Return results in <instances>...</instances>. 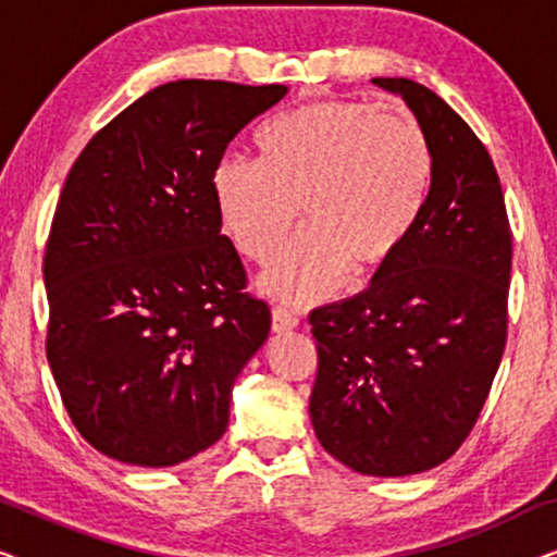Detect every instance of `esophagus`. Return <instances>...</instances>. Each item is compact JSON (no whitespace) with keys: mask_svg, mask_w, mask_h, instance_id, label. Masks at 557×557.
Listing matches in <instances>:
<instances>
[{"mask_svg":"<svg viewBox=\"0 0 557 557\" xmlns=\"http://www.w3.org/2000/svg\"><path fill=\"white\" fill-rule=\"evenodd\" d=\"M271 319H273V332H276V334L288 332V330H294V326H299V317H296L294 311L284 309V307H273L271 309Z\"/></svg>","mask_w":557,"mask_h":557,"instance_id":"esophagus-1","label":"esophagus"}]
</instances>
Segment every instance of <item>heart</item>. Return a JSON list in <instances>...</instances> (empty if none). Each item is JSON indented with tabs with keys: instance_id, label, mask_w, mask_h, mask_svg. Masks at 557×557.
<instances>
[{
	"instance_id": "b5f03b06",
	"label": "heart",
	"mask_w": 557,
	"mask_h": 557,
	"mask_svg": "<svg viewBox=\"0 0 557 557\" xmlns=\"http://www.w3.org/2000/svg\"><path fill=\"white\" fill-rule=\"evenodd\" d=\"M263 162L225 154L212 189L233 246L265 265L309 227L265 276L288 304H314L352 278L385 276L421 225L433 189V149L406 109L319 98L281 113L258 136Z\"/></svg>"
}]
</instances>
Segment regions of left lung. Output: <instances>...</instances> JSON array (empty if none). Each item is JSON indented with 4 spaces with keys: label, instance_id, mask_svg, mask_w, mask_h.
I'll return each mask as SVG.
<instances>
[{
    "label": "left lung",
    "instance_id": "1",
    "mask_svg": "<svg viewBox=\"0 0 557 557\" xmlns=\"http://www.w3.org/2000/svg\"><path fill=\"white\" fill-rule=\"evenodd\" d=\"M400 94L433 149L421 225L385 276L309 314L317 380L309 413L334 459L370 476L421 474L474 429L507 345L512 231L490 151L431 88Z\"/></svg>",
    "mask_w": 557,
    "mask_h": 557
}]
</instances>
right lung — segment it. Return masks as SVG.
I'll return each mask as SVG.
<instances>
[{"instance_id":"right-lung-1","label":"right lung","mask_w":557,"mask_h":557,"mask_svg":"<svg viewBox=\"0 0 557 557\" xmlns=\"http://www.w3.org/2000/svg\"><path fill=\"white\" fill-rule=\"evenodd\" d=\"M286 86L164 83L111 119L67 172L45 246V352L96 451L172 467L227 429L235 377L271 309L220 233L212 172Z\"/></svg>"}]
</instances>
